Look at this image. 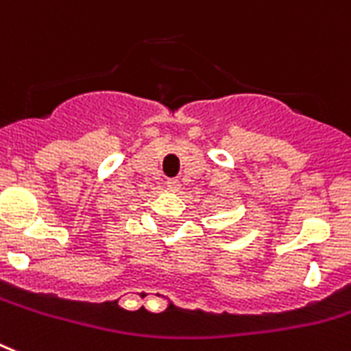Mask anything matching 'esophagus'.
<instances>
[{
    "label": "esophagus",
    "instance_id": "esophagus-1",
    "mask_svg": "<svg viewBox=\"0 0 351 351\" xmlns=\"http://www.w3.org/2000/svg\"><path fill=\"white\" fill-rule=\"evenodd\" d=\"M182 187V184L176 178H171V180H167V189L171 191V193H178Z\"/></svg>",
    "mask_w": 351,
    "mask_h": 351
}]
</instances>
